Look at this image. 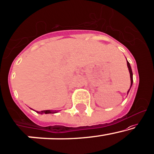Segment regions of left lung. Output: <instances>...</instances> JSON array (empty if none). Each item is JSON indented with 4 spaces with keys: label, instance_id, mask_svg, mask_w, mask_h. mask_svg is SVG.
I'll list each match as a JSON object with an SVG mask.
<instances>
[{
    "label": "left lung",
    "instance_id": "obj_1",
    "mask_svg": "<svg viewBox=\"0 0 154 154\" xmlns=\"http://www.w3.org/2000/svg\"><path fill=\"white\" fill-rule=\"evenodd\" d=\"M126 61H127V66H128V69H129V71L130 79H131V85H130L129 91H127V94H129L130 89H131V86H132V84H133V74H132V70H131V66H130V63H129V61H128L127 60H126Z\"/></svg>",
    "mask_w": 154,
    "mask_h": 154
}]
</instances>
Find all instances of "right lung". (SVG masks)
<instances>
[{"label":"right lung","mask_w":154,"mask_h":154,"mask_svg":"<svg viewBox=\"0 0 154 154\" xmlns=\"http://www.w3.org/2000/svg\"><path fill=\"white\" fill-rule=\"evenodd\" d=\"M35 112H36L37 113H38V114H53V113H56V112H58V111H56V110H55V111H53V110H42V111H39V112H38V111H36V110H34Z\"/></svg>","instance_id":"1"}]
</instances>
